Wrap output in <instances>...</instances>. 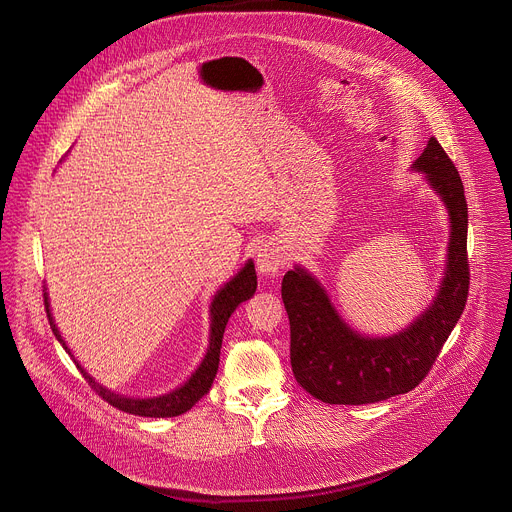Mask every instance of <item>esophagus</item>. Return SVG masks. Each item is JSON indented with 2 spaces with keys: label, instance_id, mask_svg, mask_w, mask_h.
Returning a JSON list of instances; mask_svg holds the SVG:
<instances>
[{
  "label": "esophagus",
  "instance_id": "esophagus-1",
  "mask_svg": "<svg viewBox=\"0 0 512 512\" xmlns=\"http://www.w3.org/2000/svg\"><path fill=\"white\" fill-rule=\"evenodd\" d=\"M287 263L283 251L273 243H267L257 253V271L265 277H275L277 271Z\"/></svg>",
  "mask_w": 512,
  "mask_h": 512
}]
</instances>
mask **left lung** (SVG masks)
Listing matches in <instances>:
<instances>
[{"label":"left lung","instance_id":"1","mask_svg":"<svg viewBox=\"0 0 512 512\" xmlns=\"http://www.w3.org/2000/svg\"><path fill=\"white\" fill-rule=\"evenodd\" d=\"M440 196L450 221L446 267L431 304L389 336L354 330L332 304L320 279L302 265L283 275L289 318V358L296 381L330 405H364L415 389L458 324L470 285L468 204L460 174L435 137L411 164Z\"/></svg>","mask_w":512,"mask_h":512}]
</instances>
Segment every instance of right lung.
Returning <instances> with one entry per match:
<instances>
[{
  "label": "right lung",
  "instance_id": "add662e5",
  "mask_svg": "<svg viewBox=\"0 0 512 512\" xmlns=\"http://www.w3.org/2000/svg\"><path fill=\"white\" fill-rule=\"evenodd\" d=\"M255 289H257L255 263H253V259H247V263L221 289L216 291L210 306H208L210 334H208V348H206L204 358L200 360L194 373L180 387H176L164 395H158V397H127V395L115 393V391L103 387L101 383H97L95 377H91L87 373V369L75 358V354H72V350L68 348L66 340L62 338V334L52 318L48 291H44V306H46L48 322H50V328H52L56 340L72 356V360H75L77 369L83 373V377L87 379L91 389H95L109 405H113L125 413H131V415H139V417H176V415H182L188 409H192L194 403L200 401L208 393V389L216 377V371H218V360H221V346H223V334H225L227 322L243 302L253 298Z\"/></svg>",
  "mask_w": 512,
  "mask_h": 512
}]
</instances>
